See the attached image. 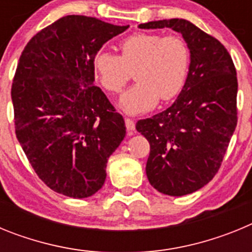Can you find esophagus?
<instances>
[{
  "mask_svg": "<svg viewBox=\"0 0 252 252\" xmlns=\"http://www.w3.org/2000/svg\"><path fill=\"white\" fill-rule=\"evenodd\" d=\"M125 125H126V130H127V135L131 136L135 133V122L130 119L125 120Z\"/></svg>",
  "mask_w": 252,
  "mask_h": 252,
  "instance_id": "34e87169",
  "label": "esophagus"
}]
</instances>
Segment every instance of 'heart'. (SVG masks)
<instances>
[{
  "label": "heart",
  "instance_id": "b5f03b06",
  "mask_svg": "<svg viewBox=\"0 0 252 252\" xmlns=\"http://www.w3.org/2000/svg\"><path fill=\"white\" fill-rule=\"evenodd\" d=\"M121 55L101 49L93 55L95 77L107 92L119 93L135 70L137 83L120 97L128 115L150 111L160 97L170 101L183 90L189 69V49L182 37L136 32L122 40Z\"/></svg>",
  "mask_w": 252,
  "mask_h": 252
}]
</instances>
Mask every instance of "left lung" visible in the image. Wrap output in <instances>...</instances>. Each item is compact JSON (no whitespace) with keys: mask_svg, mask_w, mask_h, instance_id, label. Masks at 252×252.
I'll list each match as a JSON object with an SVG mask.
<instances>
[{"mask_svg":"<svg viewBox=\"0 0 252 252\" xmlns=\"http://www.w3.org/2000/svg\"><path fill=\"white\" fill-rule=\"evenodd\" d=\"M139 28L177 31L190 53L186 84L174 103L136 124L150 144V184L162 194L182 197L209 183L221 166L237 125L236 69L226 48L188 20H159Z\"/></svg>","mask_w":252,"mask_h":252,"instance_id":"8db88e82","label":"left lung"}]
</instances>
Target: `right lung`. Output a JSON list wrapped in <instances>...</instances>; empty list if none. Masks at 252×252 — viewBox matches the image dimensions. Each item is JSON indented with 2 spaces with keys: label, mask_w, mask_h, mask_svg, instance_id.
I'll return each instance as SVG.
<instances>
[{
  "label": "right lung",
  "mask_w": 252,
  "mask_h": 252,
  "mask_svg": "<svg viewBox=\"0 0 252 252\" xmlns=\"http://www.w3.org/2000/svg\"><path fill=\"white\" fill-rule=\"evenodd\" d=\"M127 29L68 15L37 32L20 57L11 90L17 140L40 179L66 197L98 192L126 135L124 117L94 86L92 60Z\"/></svg>",
  "instance_id": "right-lung-1"
}]
</instances>
